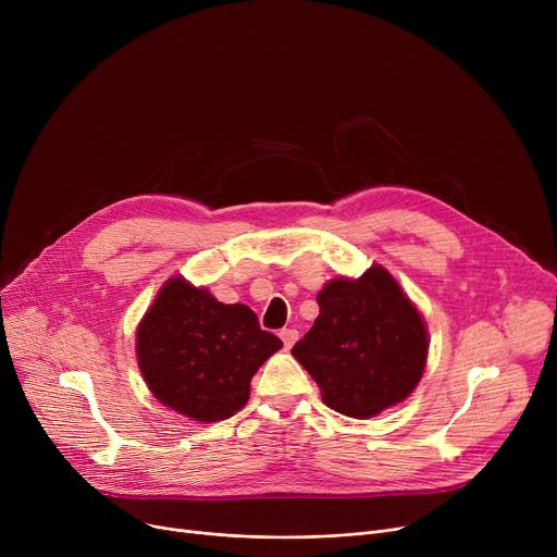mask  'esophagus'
Wrapping results in <instances>:
<instances>
[{
    "mask_svg": "<svg viewBox=\"0 0 557 557\" xmlns=\"http://www.w3.org/2000/svg\"><path fill=\"white\" fill-rule=\"evenodd\" d=\"M280 338H282L284 347L290 349V347H294V343L298 341V330H282V332H280Z\"/></svg>",
    "mask_w": 557,
    "mask_h": 557,
    "instance_id": "esophagus-1",
    "label": "esophagus"
}]
</instances>
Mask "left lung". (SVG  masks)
Returning a JSON list of instances; mask_svg holds the SVG:
<instances>
[{
    "label": "left lung",
    "mask_w": 557,
    "mask_h": 557,
    "mask_svg": "<svg viewBox=\"0 0 557 557\" xmlns=\"http://www.w3.org/2000/svg\"><path fill=\"white\" fill-rule=\"evenodd\" d=\"M315 300V323L290 355L330 408L368 420L418 388L429 355L426 323L384 267L334 277Z\"/></svg>",
    "instance_id": "left-lung-1"
}]
</instances>
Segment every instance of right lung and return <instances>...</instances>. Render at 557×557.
Masks as SVG:
<instances>
[{
    "mask_svg": "<svg viewBox=\"0 0 557 557\" xmlns=\"http://www.w3.org/2000/svg\"><path fill=\"white\" fill-rule=\"evenodd\" d=\"M282 341L246 305H223L183 275L169 277L135 334L137 366L153 397L196 422L232 418L250 379Z\"/></svg>",
    "mask_w": 557,
    "mask_h": 557,
    "instance_id": "1",
    "label": "right lung"
}]
</instances>
